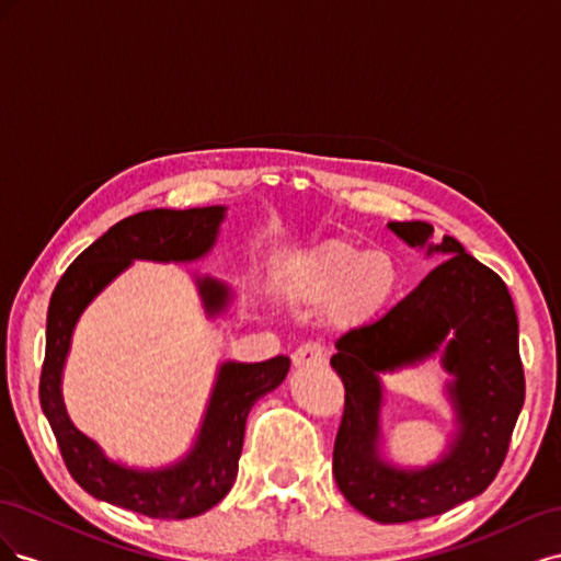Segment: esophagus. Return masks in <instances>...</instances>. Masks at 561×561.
Wrapping results in <instances>:
<instances>
[{
	"label": "esophagus",
	"instance_id": "34e87169",
	"mask_svg": "<svg viewBox=\"0 0 561 561\" xmlns=\"http://www.w3.org/2000/svg\"><path fill=\"white\" fill-rule=\"evenodd\" d=\"M325 360H328V353L322 351L318 344H301L293 353V365L299 367V369L318 367V365H322Z\"/></svg>",
	"mask_w": 561,
	"mask_h": 561
}]
</instances>
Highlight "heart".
I'll return each instance as SVG.
<instances>
[{"instance_id":"b5f03b06","label":"heart","mask_w":561,"mask_h":561,"mask_svg":"<svg viewBox=\"0 0 561 561\" xmlns=\"http://www.w3.org/2000/svg\"><path fill=\"white\" fill-rule=\"evenodd\" d=\"M398 287L388 254L348 241H330L301 252L285 268L283 293L295 307H325L332 330L346 332L375 318Z\"/></svg>"}]
</instances>
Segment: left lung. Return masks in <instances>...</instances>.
Returning a JSON list of instances; mask_svg holds the SVG:
<instances>
[{"mask_svg":"<svg viewBox=\"0 0 561 561\" xmlns=\"http://www.w3.org/2000/svg\"><path fill=\"white\" fill-rule=\"evenodd\" d=\"M402 241L423 248L428 222H388ZM428 252L449 257L369 325L336 339L332 367L344 381V414L334 439V478L346 501L381 524L443 515L470 501L499 474L524 404L517 313L499 274L451 236ZM446 366L462 433L443 462L426 471H398L376 449L378 371L434 352L449 332Z\"/></svg>","mask_w":561,"mask_h":561,"instance_id":"8db88e82","label":"left lung"}]
</instances>
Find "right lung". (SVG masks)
I'll use <instances>...</instances> for the list:
<instances>
[{
    "mask_svg": "<svg viewBox=\"0 0 561 561\" xmlns=\"http://www.w3.org/2000/svg\"><path fill=\"white\" fill-rule=\"evenodd\" d=\"M225 208L145 210L107 229L95 243L67 266L48 304L46 355L39 377V402L54 428L62 461L79 486L91 496L126 511L159 519H186L210 511L233 486L243 449L245 421L268 390L280 386L290 358L243 365L227 363L219 377L194 449L180 463L163 470H130L103 456L91 439L67 419L60 398V375L75 322L87 304L122 274L133 260L186 262L206 254L222 222ZM206 309L217 313L227 304V287L215 280L201 283Z\"/></svg>",
    "mask_w": 561,
    "mask_h": 561,
    "instance_id": "right-lung-1",
    "label": "right lung"
}]
</instances>
